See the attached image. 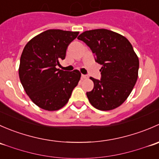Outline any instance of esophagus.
Returning a JSON list of instances; mask_svg holds the SVG:
<instances>
[{
	"label": "esophagus",
	"instance_id": "esophagus-1",
	"mask_svg": "<svg viewBox=\"0 0 159 159\" xmlns=\"http://www.w3.org/2000/svg\"><path fill=\"white\" fill-rule=\"evenodd\" d=\"M81 77H82L83 79H88V78H89V76L86 75H81Z\"/></svg>",
	"mask_w": 159,
	"mask_h": 159
}]
</instances>
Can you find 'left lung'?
<instances>
[{
  "mask_svg": "<svg viewBox=\"0 0 159 159\" xmlns=\"http://www.w3.org/2000/svg\"><path fill=\"white\" fill-rule=\"evenodd\" d=\"M78 39L84 41L102 65V79L90 78L92 91L86 93L90 103L101 111H110L124 103L131 94L139 75V61L125 37L107 29L81 33Z\"/></svg>",
  "mask_w": 159,
  "mask_h": 159,
  "instance_id": "obj_1",
  "label": "left lung"
}]
</instances>
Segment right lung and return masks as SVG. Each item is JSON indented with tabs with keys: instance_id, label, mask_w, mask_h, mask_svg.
Returning a JSON list of instances; mask_svg holds the SVG:
<instances>
[{
	"instance_id": "obj_1",
	"label": "right lung",
	"mask_w": 159,
	"mask_h": 159,
	"mask_svg": "<svg viewBox=\"0 0 159 159\" xmlns=\"http://www.w3.org/2000/svg\"><path fill=\"white\" fill-rule=\"evenodd\" d=\"M78 31L45 30L34 37L20 56L19 78L25 92L39 108L57 111L69 100L81 78L79 70L65 71L56 68L66 56L68 46Z\"/></svg>"
}]
</instances>
